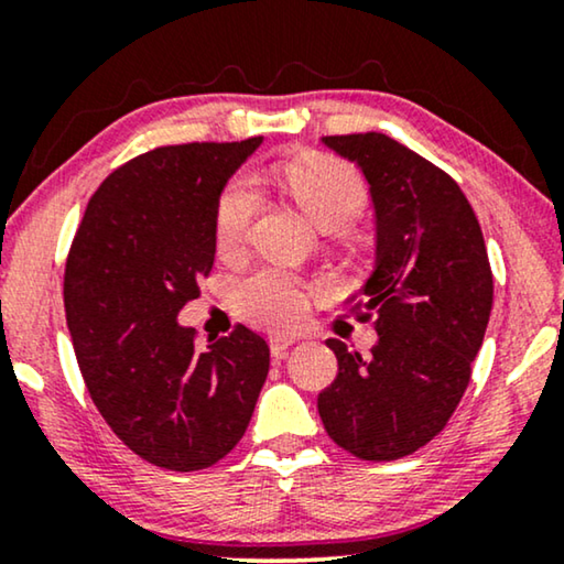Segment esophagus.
Returning a JSON list of instances; mask_svg holds the SVG:
<instances>
[{
	"label": "esophagus",
	"mask_w": 564,
	"mask_h": 564,
	"mask_svg": "<svg viewBox=\"0 0 564 564\" xmlns=\"http://www.w3.org/2000/svg\"><path fill=\"white\" fill-rule=\"evenodd\" d=\"M292 344H295V341H292L290 336H274L272 341H269V349H272L274 361H282L284 357H288V351H290Z\"/></svg>",
	"instance_id": "obj_1"
}]
</instances>
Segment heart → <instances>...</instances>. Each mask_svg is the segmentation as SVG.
I'll use <instances>...</instances> for the list:
<instances>
[{
    "instance_id": "heart-1",
    "label": "heart",
    "mask_w": 564,
    "mask_h": 564,
    "mask_svg": "<svg viewBox=\"0 0 564 564\" xmlns=\"http://www.w3.org/2000/svg\"><path fill=\"white\" fill-rule=\"evenodd\" d=\"M274 180L323 230L349 226L367 205L361 176L349 164L323 153L284 161L274 169ZM259 205L261 195L253 176L238 174L226 184L215 207V238L220 249H236L243 241ZM238 300L249 318L274 328L295 326L307 311L305 284L282 269L251 274L238 288Z\"/></svg>"
}]
</instances>
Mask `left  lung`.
I'll return each mask as SVG.
<instances>
[{"label":"left lung","instance_id":"1","mask_svg":"<svg viewBox=\"0 0 564 564\" xmlns=\"http://www.w3.org/2000/svg\"><path fill=\"white\" fill-rule=\"evenodd\" d=\"M359 166L375 207V269L354 303L375 318L372 357L328 338L338 375L318 395L328 436L369 462L429 444L469 384L492 307V272L459 184L382 133L326 135Z\"/></svg>","mask_w":564,"mask_h":564}]
</instances>
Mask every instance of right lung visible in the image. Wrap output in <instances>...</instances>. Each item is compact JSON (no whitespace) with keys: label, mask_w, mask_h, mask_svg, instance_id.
<instances>
[{"label":"right lung","mask_w":564,"mask_h":564,"mask_svg":"<svg viewBox=\"0 0 564 564\" xmlns=\"http://www.w3.org/2000/svg\"><path fill=\"white\" fill-rule=\"evenodd\" d=\"M261 145H164L115 169L91 195L64 276L82 377L122 444L192 473L241 442L269 372V346L238 326L197 349L184 303L215 261V207Z\"/></svg>","instance_id":"right-lung-1"}]
</instances>
